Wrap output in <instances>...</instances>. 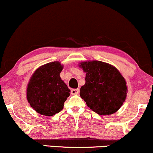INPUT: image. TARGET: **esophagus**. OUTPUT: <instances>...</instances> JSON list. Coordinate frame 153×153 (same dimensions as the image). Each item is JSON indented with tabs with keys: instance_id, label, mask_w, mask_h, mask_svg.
Masks as SVG:
<instances>
[{
	"instance_id": "34e87169",
	"label": "esophagus",
	"mask_w": 153,
	"mask_h": 153,
	"mask_svg": "<svg viewBox=\"0 0 153 153\" xmlns=\"http://www.w3.org/2000/svg\"><path fill=\"white\" fill-rule=\"evenodd\" d=\"M79 92V88H74V89H71V94L74 95V94H78Z\"/></svg>"
}]
</instances>
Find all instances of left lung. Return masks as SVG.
<instances>
[{
    "mask_svg": "<svg viewBox=\"0 0 153 153\" xmlns=\"http://www.w3.org/2000/svg\"><path fill=\"white\" fill-rule=\"evenodd\" d=\"M79 66L86 73L80 97L87 106L99 115L116 113L125 102L128 92L120 71L110 64L97 60L80 62Z\"/></svg>",
    "mask_w": 153,
    "mask_h": 153,
    "instance_id": "1",
    "label": "left lung"
}]
</instances>
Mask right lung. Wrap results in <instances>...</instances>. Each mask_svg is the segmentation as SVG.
I'll return each instance as SVG.
<instances>
[{
	"mask_svg": "<svg viewBox=\"0 0 153 153\" xmlns=\"http://www.w3.org/2000/svg\"><path fill=\"white\" fill-rule=\"evenodd\" d=\"M63 65L52 62L37 68L28 82L26 95L32 108L38 114L52 116L64 108L70 90L62 80Z\"/></svg>",
	"mask_w": 153,
	"mask_h": 153,
	"instance_id": "obj_1",
	"label": "right lung"
}]
</instances>
